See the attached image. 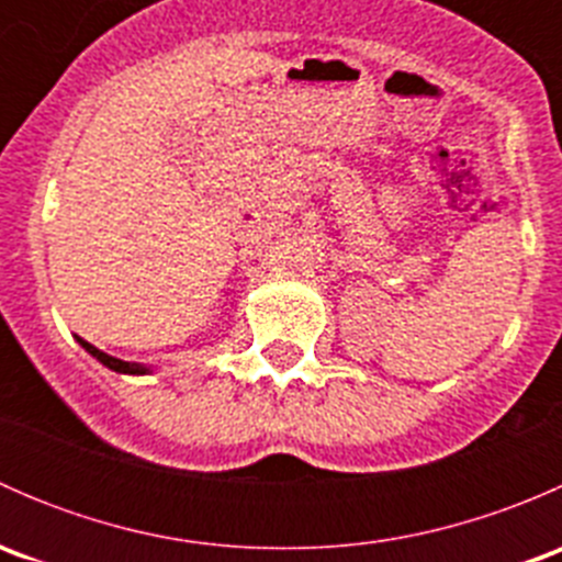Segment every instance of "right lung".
<instances>
[{
    "instance_id": "obj_1",
    "label": "right lung",
    "mask_w": 562,
    "mask_h": 562,
    "mask_svg": "<svg viewBox=\"0 0 562 562\" xmlns=\"http://www.w3.org/2000/svg\"><path fill=\"white\" fill-rule=\"evenodd\" d=\"M76 339H78V345H81V348L87 350L89 356H94V359H98L100 364H105L108 370L119 372V375H149V372H151V367H144V364H130V361L113 359V356L103 353V350L94 348V345H92V342H87V339H81V337H76Z\"/></svg>"
}]
</instances>
